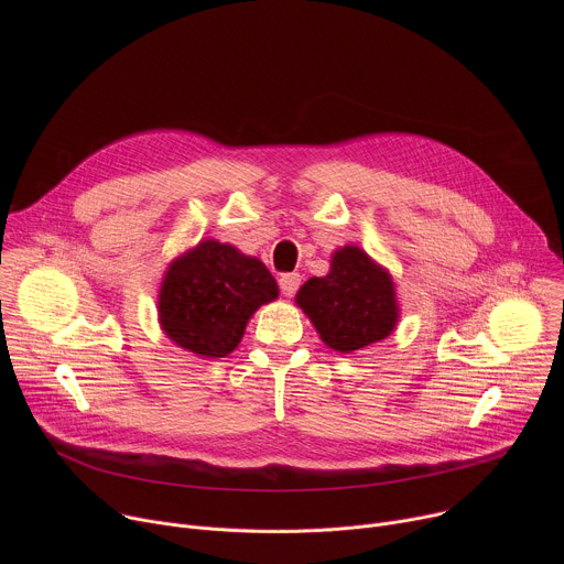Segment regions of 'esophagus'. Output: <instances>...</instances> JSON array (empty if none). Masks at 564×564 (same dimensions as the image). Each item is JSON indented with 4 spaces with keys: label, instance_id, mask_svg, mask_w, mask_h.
Masks as SVG:
<instances>
[{
    "label": "esophagus",
    "instance_id": "1",
    "mask_svg": "<svg viewBox=\"0 0 564 564\" xmlns=\"http://www.w3.org/2000/svg\"><path fill=\"white\" fill-rule=\"evenodd\" d=\"M279 285H281V292H283L285 296H292V294L299 290V285H301V276H299L296 272L283 274V276L279 279Z\"/></svg>",
    "mask_w": 564,
    "mask_h": 564
}]
</instances>
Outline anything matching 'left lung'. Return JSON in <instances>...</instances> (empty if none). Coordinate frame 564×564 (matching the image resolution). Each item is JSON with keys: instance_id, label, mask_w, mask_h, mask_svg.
<instances>
[{"instance_id": "1", "label": "left lung", "mask_w": 564, "mask_h": 564, "mask_svg": "<svg viewBox=\"0 0 564 564\" xmlns=\"http://www.w3.org/2000/svg\"><path fill=\"white\" fill-rule=\"evenodd\" d=\"M294 301L321 341L337 352L390 337L401 312L392 274L357 246L335 250L330 272L307 279Z\"/></svg>"}]
</instances>
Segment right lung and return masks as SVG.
Returning a JSON list of instances; mask_svg holds the SVG:
<instances>
[{
  "label": "right lung",
  "mask_w": 564,
  "mask_h": 564,
  "mask_svg": "<svg viewBox=\"0 0 564 564\" xmlns=\"http://www.w3.org/2000/svg\"><path fill=\"white\" fill-rule=\"evenodd\" d=\"M279 299L263 261L205 238L178 254L158 290V324L178 348L200 359L234 352L252 314Z\"/></svg>",
  "instance_id": "obj_1"
}]
</instances>
